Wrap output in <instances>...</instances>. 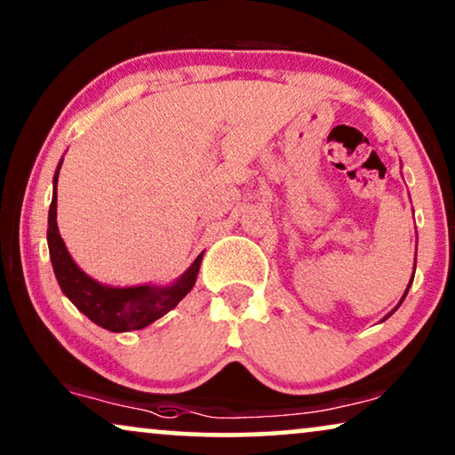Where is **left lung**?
Returning <instances> with one entry per match:
<instances>
[{
	"label": "left lung",
	"instance_id": "8db88e82",
	"mask_svg": "<svg viewBox=\"0 0 455 455\" xmlns=\"http://www.w3.org/2000/svg\"><path fill=\"white\" fill-rule=\"evenodd\" d=\"M414 271H416V254H414ZM412 279H414V273H412V277H410V283H408V288H406V291H403V296H402V300H400V302H397V307H395V308H394V310H391V313H389V315H387V316H385V319H389V316H391V315H394V313H395V310H397V308H400V304H402V302H403V298H406V294H408V290H410V285H412ZM385 319H383V321H385Z\"/></svg>",
	"mask_w": 455,
	"mask_h": 455
}]
</instances>
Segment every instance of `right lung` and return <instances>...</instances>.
<instances>
[{
  "label": "right lung",
  "mask_w": 455,
  "mask_h": 455,
  "mask_svg": "<svg viewBox=\"0 0 455 455\" xmlns=\"http://www.w3.org/2000/svg\"><path fill=\"white\" fill-rule=\"evenodd\" d=\"M64 161V159H61ZM61 161L53 176V198L49 207L47 244L55 279L80 313L89 316L95 325L114 333L134 331L151 325L161 316L178 307V302L195 288L198 269H201L203 252L198 254L188 269L176 282L167 285H105L80 269L68 252L58 229V176Z\"/></svg>",
  "instance_id": "1"
}]
</instances>
